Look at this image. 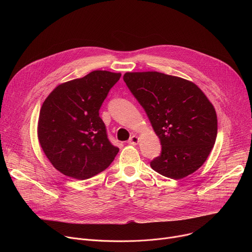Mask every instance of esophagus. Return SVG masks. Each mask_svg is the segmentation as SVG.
Wrapping results in <instances>:
<instances>
[{
  "mask_svg": "<svg viewBox=\"0 0 252 252\" xmlns=\"http://www.w3.org/2000/svg\"><path fill=\"white\" fill-rule=\"evenodd\" d=\"M139 141H140L139 137L136 136V135H134V136H131V137L129 138L128 144H130V145H137V144L139 143Z\"/></svg>",
  "mask_w": 252,
  "mask_h": 252,
  "instance_id": "1",
  "label": "esophagus"
}]
</instances>
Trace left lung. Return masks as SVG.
Returning a JSON list of instances; mask_svg holds the SVG:
<instances>
[{"mask_svg":"<svg viewBox=\"0 0 252 252\" xmlns=\"http://www.w3.org/2000/svg\"><path fill=\"white\" fill-rule=\"evenodd\" d=\"M124 81L146 111L161 143V154L151 161V167L180 180L202 166L216 143L218 118L200 88L157 71L126 72Z\"/></svg>","mask_w":252,"mask_h":252,"instance_id":"1","label":"left lung"}]
</instances>
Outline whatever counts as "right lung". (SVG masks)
Wrapping results in <instances>:
<instances>
[{
	"instance_id": "1",
	"label": "right lung",
	"mask_w": 252,
	"mask_h": 252,
	"mask_svg": "<svg viewBox=\"0 0 252 252\" xmlns=\"http://www.w3.org/2000/svg\"><path fill=\"white\" fill-rule=\"evenodd\" d=\"M122 73L94 70L58 85L37 121L39 145L61 174L87 180L107 168L119 149L109 142L99 109Z\"/></svg>"
}]
</instances>
